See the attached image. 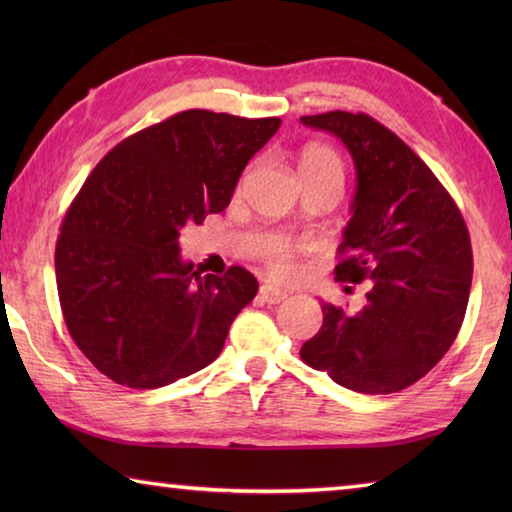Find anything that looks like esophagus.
Listing matches in <instances>:
<instances>
[{"label":"esophagus","instance_id":"34e87169","mask_svg":"<svg viewBox=\"0 0 512 512\" xmlns=\"http://www.w3.org/2000/svg\"><path fill=\"white\" fill-rule=\"evenodd\" d=\"M259 298H262V302H266V305H277V302L289 298V291L273 287V284H264V287L259 289Z\"/></svg>","mask_w":512,"mask_h":512}]
</instances>
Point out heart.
Returning <instances> with one entry per match:
<instances>
[{
  "label": "heart",
  "instance_id": "b5f03b06",
  "mask_svg": "<svg viewBox=\"0 0 512 512\" xmlns=\"http://www.w3.org/2000/svg\"><path fill=\"white\" fill-rule=\"evenodd\" d=\"M300 176H320V173H336L343 176V162L339 153L323 144H309L305 151L300 153L298 160ZM264 257L271 271L277 275H289L293 271V255L287 241H273L264 250Z\"/></svg>",
  "mask_w": 512,
  "mask_h": 512
}]
</instances>
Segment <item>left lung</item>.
<instances>
[{"label": "left lung", "instance_id": "left-lung-1", "mask_svg": "<svg viewBox=\"0 0 512 512\" xmlns=\"http://www.w3.org/2000/svg\"><path fill=\"white\" fill-rule=\"evenodd\" d=\"M300 121L336 135L352 155L357 192L334 273L370 282L359 311L323 302V327L300 357L350 391H404L445 357L463 325L470 232L433 171L377 119L332 110Z\"/></svg>", "mask_w": 512, "mask_h": 512}]
</instances>
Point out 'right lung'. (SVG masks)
Listing matches in <instances>:
<instances>
[{"label":"right lung","instance_id":"obj_1","mask_svg":"<svg viewBox=\"0 0 512 512\" xmlns=\"http://www.w3.org/2000/svg\"><path fill=\"white\" fill-rule=\"evenodd\" d=\"M280 124L185 110L94 167L60 225L56 284L69 334L103 375L144 391L219 357L259 284L241 266L201 277L180 257V230L228 207Z\"/></svg>","mask_w":512,"mask_h":512}]
</instances>
